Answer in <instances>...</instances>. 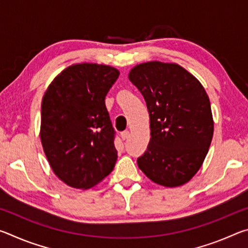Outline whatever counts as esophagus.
I'll use <instances>...</instances> for the list:
<instances>
[{
    "label": "esophagus",
    "mask_w": 248,
    "mask_h": 248,
    "mask_svg": "<svg viewBox=\"0 0 248 248\" xmlns=\"http://www.w3.org/2000/svg\"><path fill=\"white\" fill-rule=\"evenodd\" d=\"M129 136H130V132L129 131H124L123 133L120 134L121 139H123V140H127L128 138H129Z\"/></svg>",
    "instance_id": "34e87169"
}]
</instances>
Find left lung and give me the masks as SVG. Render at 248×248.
Wrapping results in <instances>:
<instances>
[{"label":"left lung","mask_w":248,"mask_h":248,"mask_svg":"<svg viewBox=\"0 0 248 248\" xmlns=\"http://www.w3.org/2000/svg\"><path fill=\"white\" fill-rule=\"evenodd\" d=\"M128 78L143 95L150 115V143L138 166L155 184L182 186L199 170L212 141L207 92L177 63L144 62L133 66Z\"/></svg>","instance_id":"1"}]
</instances>
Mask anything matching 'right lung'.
Masks as SVG:
<instances>
[{"label":"right lung","instance_id":"right-lung-1","mask_svg":"<svg viewBox=\"0 0 248 248\" xmlns=\"http://www.w3.org/2000/svg\"><path fill=\"white\" fill-rule=\"evenodd\" d=\"M119 74L110 65L72 64L45 92L41 144L53 173L70 187L89 189L114 170L115 131L105 97Z\"/></svg>","mask_w":248,"mask_h":248}]
</instances>
